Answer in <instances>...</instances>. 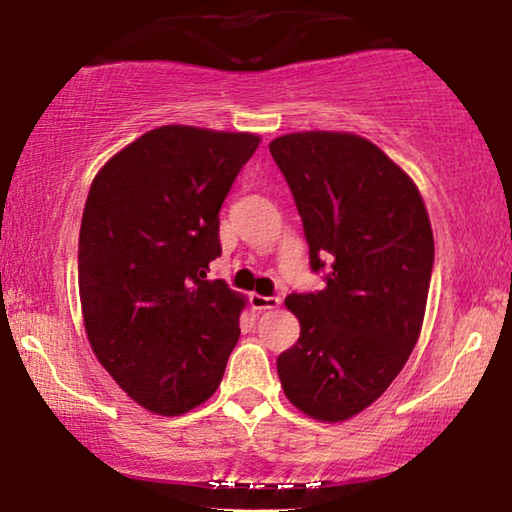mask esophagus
Instances as JSON below:
<instances>
[{
    "label": "esophagus",
    "instance_id": "34e87169",
    "mask_svg": "<svg viewBox=\"0 0 512 512\" xmlns=\"http://www.w3.org/2000/svg\"><path fill=\"white\" fill-rule=\"evenodd\" d=\"M251 307L254 310H275V307H279V298L277 296H261V293H251Z\"/></svg>",
    "mask_w": 512,
    "mask_h": 512
}]
</instances>
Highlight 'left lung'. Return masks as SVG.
Returning a JSON list of instances; mask_svg holds the SVG:
<instances>
[{
	"label": "left lung",
	"instance_id": "left-lung-1",
	"mask_svg": "<svg viewBox=\"0 0 512 512\" xmlns=\"http://www.w3.org/2000/svg\"><path fill=\"white\" fill-rule=\"evenodd\" d=\"M289 184L314 272L326 289L284 305L300 338L277 356L289 401L319 422H345L401 373L419 333L433 268V233L408 174L352 132H291L270 142Z\"/></svg>",
	"mask_w": 512,
	"mask_h": 512
}]
</instances>
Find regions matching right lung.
Returning a JSON list of instances; mask_svg holds the SVG:
<instances>
[{
  "label": "right lung",
  "instance_id": "right-lung-1",
  "mask_svg": "<svg viewBox=\"0 0 512 512\" xmlns=\"http://www.w3.org/2000/svg\"><path fill=\"white\" fill-rule=\"evenodd\" d=\"M261 137L160 125L90 184L79 296L90 347L132 401L163 417L219 389L247 305L223 279L219 209Z\"/></svg>",
  "mask_w": 512,
  "mask_h": 512
}]
</instances>
